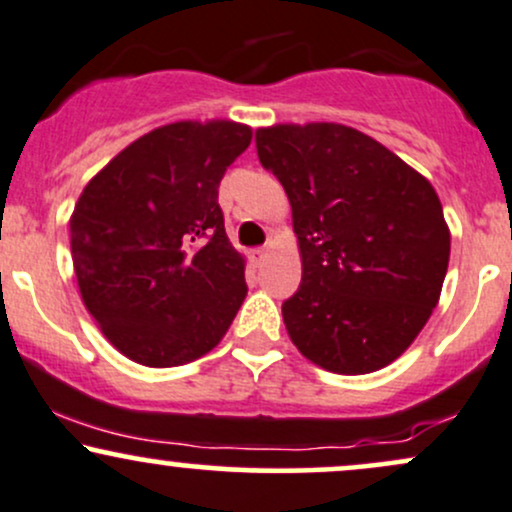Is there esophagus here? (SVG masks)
<instances>
[{"label":"esophagus","mask_w":512,"mask_h":512,"mask_svg":"<svg viewBox=\"0 0 512 512\" xmlns=\"http://www.w3.org/2000/svg\"><path fill=\"white\" fill-rule=\"evenodd\" d=\"M248 257H250V262L257 267V264H262L264 257H267V250H264V248H252V250L248 252Z\"/></svg>","instance_id":"1"}]
</instances>
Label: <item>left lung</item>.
I'll list each match as a JSON object with an SVG mask.
<instances>
[{"label": "left lung", "mask_w": 512, "mask_h": 512, "mask_svg": "<svg viewBox=\"0 0 512 512\" xmlns=\"http://www.w3.org/2000/svg\"><path fill=\"white\" fill-rule=\"evenodd\" d=\"M255 144L301 245V286L281 305L291 342L332 373L385 368L424 330L448 272L436 190L354 127H262Z\"/></svg>", "instance_id": "8db88e82"}]
</instances>
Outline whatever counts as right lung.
I'll return each mask as SVG.
<instances>
[{
  "instance_id": "obj_1",
  "label": "right lung",
  "mask_w": 512,
  "mask_h": 512,
  "mask_svg": "<svg viewBox=\"0 0 512 512\" xmlns=\"http://www.w3.org/2000/svg\"><path fill=\"white\" fill-rule=\"evenodd\" d=\"M228 120L173 122L122 149L81 192L69 231L81 298L108 342L149 368L204 356L245 301L219 182L250 146Z\"/></svg>"
}]
</instances>
